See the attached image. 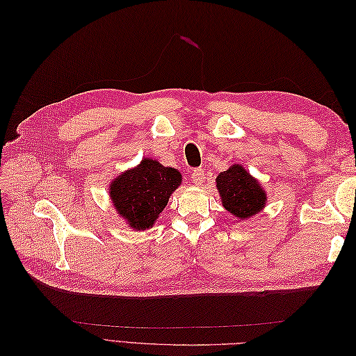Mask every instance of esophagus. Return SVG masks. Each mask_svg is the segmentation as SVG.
Here are the masks:
<instances>
[{"mask_svg": "<svg viewBox=\"0 0 356 356\" xmlns=\"http://www.w3.org/2000/svg\"><path fill=\"white\" fill-rule=\"evenodd\" d=\"M203 177H205V171L202 168H194L191 172V180L194 185H202L203 182Z\"/></svg>", "mask_w": 356, "mask_h": 356, "instance_id": "obj_1", "label": "esophagus"}]
</instances>
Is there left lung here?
I'll list each match as a JSON object with an SVG mask.
<instances>
[{"label":"left lung","mask_w":356,"mask_h":356,"mask_svg":"<svg viewBox=\"0 0 356 356\" xmlns=\"http://www.w3.org/2000/svg\"><path fill=\"white\" fill-rule=\"evenodd\" d=\"M217 190L222 197V205L232 216L248 220L259 214L266 205V193L241 165H232L216 179Z\"/></svg>","instance_id":"left-lung-1"}]
</instances>
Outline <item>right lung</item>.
Returning <instances> with one entry per match:
<instances>
[{"mask_svg":"<svg viewBox=\"0 0 356 356\" xmlns=\"http://www.w3.org/2000/svg\"><path fill=\"white\" fill-rule=\"evenodd\" d=\"M182 184V174L145 157L136 166L111 180L110 197L115 209L136 231L149 229Z\"/></svg>","mask_w":356,"mask_h":356,"instance_id":"1","label":"right lung"}]
</instances>
